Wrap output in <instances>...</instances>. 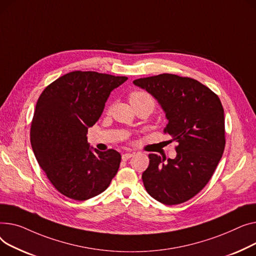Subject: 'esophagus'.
Returning <instances> with one entry per match:
<instances>
[{
    "label": "esophagus",
    "instance_id": "34e87169",
    "mask_svg": "<svg viewBox=\"0 0 256 256\" xmlns=\"http://www.w3.org/2000/svg\"><path fill=\"white\" fill-rule=\"evenodd\" d=\"M132 156H133V153H125V154H123V155H122V159L126 161V160L130 159Z\"/></svg>",
    "mask_w": 256,
    "mask_h": 256
}]
</instances>
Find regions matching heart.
<instances>
[{
	"mask_svg": "<svg viewBox=\"0 0 256 256\" xmlns=\"http://www.w3.org/2000/svg\"><path fill=\"white\" fill-rule=\"evenodd\" d=\"M129 100L132 103H144L146 104L150 108V110H153L154 108V100L152 98V96L144 92V91H135V92H132L129 96Z\"/></svg>",
	"mask_w": 256,
	"mask_h": 256,
	"instance_id": "b5f03b06",
	"label": "heart"
}]
</instances>
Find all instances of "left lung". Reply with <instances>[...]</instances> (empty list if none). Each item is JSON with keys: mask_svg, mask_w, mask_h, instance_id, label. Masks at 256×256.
Instances as JSON below:
<instances>
[{"mask_svg": "<svg viewBox=\"0 0 256 256\" xmlns=\"http://www.w3.org/2000/svg\"><path fill=\"white\" fill-rule=\"evenodd\" d=\"M161 105L164 133L178 142L174 159L150 154L142 174L146 192L172 206L195 196L212 178L225 146L224 110L219 97L190 78L163 73L133 80Z\"/></svg>", "mask_w": 256, "mask_h": 256, "instance_id": "left-lung-1", "label": "left lung"}]
</instances>
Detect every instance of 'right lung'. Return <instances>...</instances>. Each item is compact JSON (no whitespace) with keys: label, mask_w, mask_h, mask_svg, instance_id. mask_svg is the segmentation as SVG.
<instances>
[{"label":"right lung","mask_w":256,"mask_h":256,"mask_svg":"<svg viewBox=\"0 0 256 256\" xmlns=\"http://www.w3.org/2000/svg\"><path fill=\"white\" fill-rule=\"evenodd\" d=\"M128 78L73 71L40 95L31 124L35 157L54 187L74 200H86L110 186L121 163L116 150L90 148L88 128L102 114L114 88Z\"/></svg>","instance_id":"add662e5"}]
</instances>
